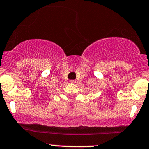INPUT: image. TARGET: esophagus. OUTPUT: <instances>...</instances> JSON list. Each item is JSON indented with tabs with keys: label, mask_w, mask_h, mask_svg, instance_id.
<instances>
[{
	"label": "esophagus",
	"mask_w": 149,
	"mask_h": 149,
	"mask_svg": "<svg viewBox=\"0 0 149 149\" xmlns=\"http://www.w3.org/2000/svg\"><path fill=\"white\" fill-rule=\"evenodd\" d=\"M70 83H76V81H70Z\"/></svg>",
	"instance_id": "esophagus-1"
}]
</instances>
